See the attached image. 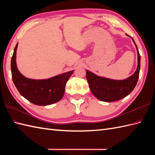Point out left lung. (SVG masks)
I'll return each instance as SVG.
<instances>
[{
	"instance_id": "1",
	"label": "left lung",
	"mask_w": 155,
	"mask_h": 155,
	"mask_svg": "<svg viewBox=\"0 0 155 155\" xmlns=\"http://www.w3.org/2000/svg\"><path fill=\"white\" fill-rule=\"evenodd\" d=\"M126 35L128 36L127 34ZM131 38L137 48L138 64L136 71L130 77L124 80H114L100 77L93 72L86 70V77L90 89L97 99L107 103L120 100L128 96L136 87L139 77L140 56L135 42L133 38Z\"/></svg>"
}]
</instances>
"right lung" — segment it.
I'll use <instances>...</instances> for the list:
<instances>
[{"mask_svg": "<svg viewBox=\"0 0 155 155\" xmlns=\"http://www.w3.org/2000/svg\"><path fill=\"white\" fill-rule=\"evenodd\" d=\"M15 48L11 58V73L13 83L19 93L31 103L38 106L54 104L63 97L65 86L74 70L46 79H32L22 75L16 65V50Z\"/></svg>", "mask_w": 155, "mask_h": 155, "instance_id": "right-lung-1", "label": "right lung"}]
</instances>
